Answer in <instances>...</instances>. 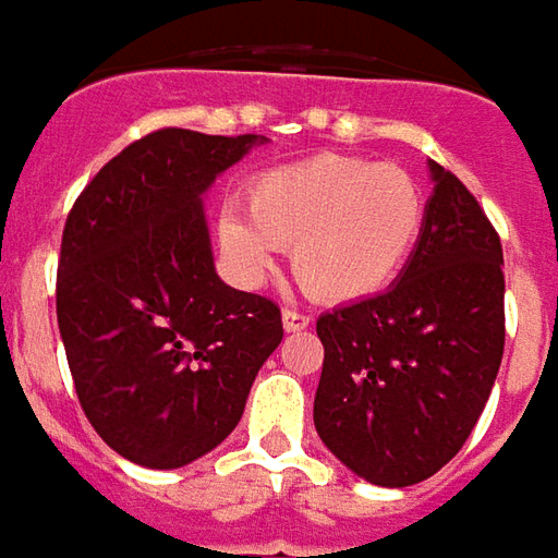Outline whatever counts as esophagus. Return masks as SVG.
<instances>
[{"label":"esophagus","instance_id":"34e87169","mask_svg":"<svg viewBox=\"0 0 558 558\" xmlns=\"http://www.w3.org/2000/svg\"><path fill=\"white\" fill-rule=\"evenodd\" d=\"M307 326H311V316L307 314H302V311H292V307L283 311V328H287V331H304Z\"/></svg>","mask_w":558,"mask_h":558}]
</instances>
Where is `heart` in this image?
Masks as SVG:
<instances>
[{
  "label": "heart",
  "mask_w": 558,
  "mask_h": 558,
  "mask_svg": "<svg viewBox=\"0 0 558 558\" xmlns=\"http://www.w3.org/2000/svg\"><path fill=\"white\" fill-rule=\"evenodd\" d=\"M424 196L410 172L343 155L287 163L254 175L244 211L223 206L215 242L232 278L259 287L278 247H292L304 292L350 304L388 290L415 254Z\"/></svg>",
  "instance_id": "1"
}]
</instances>
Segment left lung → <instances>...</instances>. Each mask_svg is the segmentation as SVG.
Instances as JSON below:
<instances>
[{
	"mask_svg": "<svg viewBox=\"0 0 558 558\" xmlns=\"http://www.w3.org/2000/svg\"><path fill=\"white\" fill-rule=\"evenodd\" d=\"M415 254L391 290L316 319L319 439L379 487L430 478L463 448L505 350L499 232L454 172L430 160Z\"/></svg>",
	"mask_w": 558,
	"mask_h": 558,
	"instance_id": "obj_1",
	"label": "left lung"
}]
</instances>
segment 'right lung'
Listing matches in <instances>:
<instances>
[{
  "label": "right lung",
  "mask_w": 558,
  "mask_h": 558,
  "mask_svg": "<svg viewBox=\"0 0 558 558\" xmlns=\"http://www.w3.org/2000/svg\"><path fill=\"white\" fill-rule=\"evenodd\" d=\"M256 134L160 128L107 160L62 230L56 316L80 407L116 454L179 469L239 424L280 307L215 275L203 194Z\"/></svg>",
  "instance_id": "1"
}]
</instances>
